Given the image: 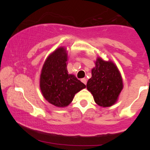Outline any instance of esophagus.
Here are the masks:
<instances>
[{"label": "esophagus", "mask_w": 150, "mask_h": 150, "mask_svg": "<svg viewBox=\"0 0 150 150\" xmlns=\"http://www.w3.org/2000/svg\"><path fill=\"white\" fill-rule=\"evenodd\" d=\"M81 81L83 82V83L85 84V85H86V84H87V79H81Z\"/></svg>", "instance_id": "1"}]
</instances>
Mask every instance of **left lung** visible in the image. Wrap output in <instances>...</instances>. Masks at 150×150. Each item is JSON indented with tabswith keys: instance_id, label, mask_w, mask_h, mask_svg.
<instances>
[{
	"instance_id": "left-lung-1",
	"label": "left lung",
	"mask_w": 150,
	"mask_h": 150,
	"mask_svg": "<svg viewBox=\"0 0 150 150\" xmlns=\"http://www.w3.org/2000/svg\"><path fill=\"white\" fill-rule=\"evenodd\" d=\"M95 63L87 89L93 95L98 105L108 107L117 102L123 89L122 76L112 61H105L98 57Z\"/></svg>"
}]
</instances>
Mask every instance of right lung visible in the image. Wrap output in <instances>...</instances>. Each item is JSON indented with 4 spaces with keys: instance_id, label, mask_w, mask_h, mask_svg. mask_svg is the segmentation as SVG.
Segmentation results:
<instances>
[{
    "instance_id": "right-lung-1",
    "label": "right lung",
    "mask_w": 150,
    "mask_h": 150,
    "mask_svg": "<svg viewBox=\"0 0 150 150\" xmlns=\"http://www.w3.org/2000/svg\"><path fill=\"white\" fill-rule=\"evenodd\" d=\"M67 61L66 49L60 47L48 57L41 71L40 87L43 96L57 107L68 106L75 94L86 87L74 75L69 74Z\"/></svg>"
}]
</instances>
